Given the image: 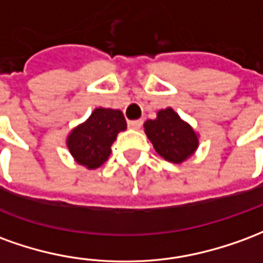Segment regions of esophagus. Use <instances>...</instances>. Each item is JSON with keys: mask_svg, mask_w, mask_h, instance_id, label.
I'll list each match as a JSON object with an SVG mask.
<instances>
[{"mask_svg": "<svg viewBox=\"0 0 263 263\" xmlns=\"http://www.w3.org/2000/svg\"><path fill=\"white\" fill-rule=\"evenodd\" d=\"M142 119H137V121H129L128 122V126L131 128V129H139L141 126H142Z\"/></svg>", "mask_w": 263, "mask_h": 263, "instance_id": "34e87169", "label": "esophagus"}]
</instances>
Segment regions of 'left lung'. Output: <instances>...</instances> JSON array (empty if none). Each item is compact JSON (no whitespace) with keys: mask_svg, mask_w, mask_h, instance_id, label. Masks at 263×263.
I'll return each mask as SVG.
<instances>
[{"mask_svg":"<svg viewBox=\"0 0 263 263\" xmlns=\"http://www.w3.org/2000/svg\"><path fill=\"white\" fill-rule=\"evenodd\" d=\"M144 128L155 151L170 162H183L194 155L199 144L192 126L179 118L172 108L158 111L157 118L148 119Z\"/></svg>","mask_w":263,"mask_h":263,"instance_id":"8db88e82","label":"left lung"}]
</instances>
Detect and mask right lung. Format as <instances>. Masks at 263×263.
Returning a JSON list of instances; mask_svg holds the SVG:
<instances>
[{"label": "right lung", "mask_w": 263, "mask_h": 263, "mask_svg": "<svg viewBox=\"0 0 263 263\" xmlns=\"http://www.w3.org/2000/svg\"><path fill=\"white\" fill-rule=\"evenodd\" d=\"M125 129L126 121L119 109L97 108L84 124L71 131L67 146L80 165L95 170L108 159L117 135Z\"/></svg>", "instance_id": "1"}]
</instances>
